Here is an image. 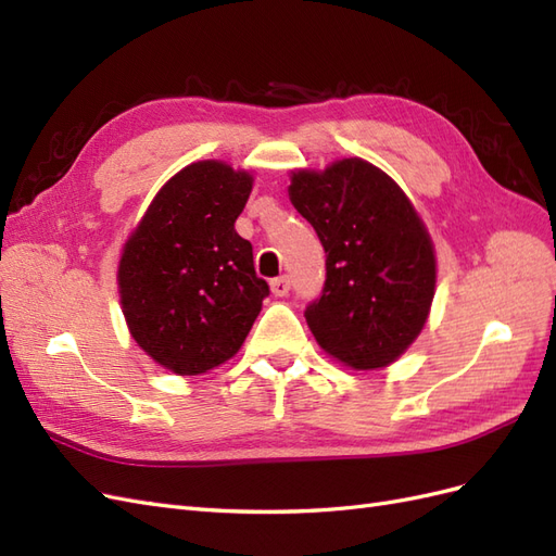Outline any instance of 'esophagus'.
Returning <instances> with one entry per match:
<instances>
[{
  "instance_id": "esophagus-1",
  "label": "esophagus",
  "mask_w": 556,
  "mask_h": 556,
  "mask_svg": "<svg viewBox=\"0 0 556 556\" xmlns=\"http://www.w3.org/2000/svg\"><path fill=\"white\" fill-rule=\"evenodd\" d=\"M269 289H273V293L279 295V298L287 295L289 289H291L289 277H277V279H273V281H269Z\"/></svg>"
}]
</instances>
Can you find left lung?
I'll return each mask as SVG.
<instances>
[{"label": "left lung", "instance_id": "8db88e82", "mask_svg": "<svg viewBox=\"0 0 556 556\" xmlns=\"http://www.w3.org/2000/svg\"><path fill=\"white\" fill-rule=\"evenodd\" d=\"M289 198L326 251L316 342L352 370L387 368L419 338L435 295V249L415 204L363 157L291 174Z\"/></svg>", "mask_w": 556, "mask_h": 556}]
</instances>
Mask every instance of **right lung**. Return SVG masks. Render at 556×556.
<instances>
[{"mask_svg":"<svg viewBox=\"0 0 556 556\" xmlns=\"http://www.w3.org/2000/svg\"><path fill=\"white\" fill-rule=\"evenodd\" d=\"M253 174L198 161L157 190L118 263L125 324L174 375H202L232 358L269 295L251 242L235 220Z\"/></svg>","mask_w":556,"mask_h":556,"instance_id":"right-lung-1","label":"right lung"}]
</instances>
